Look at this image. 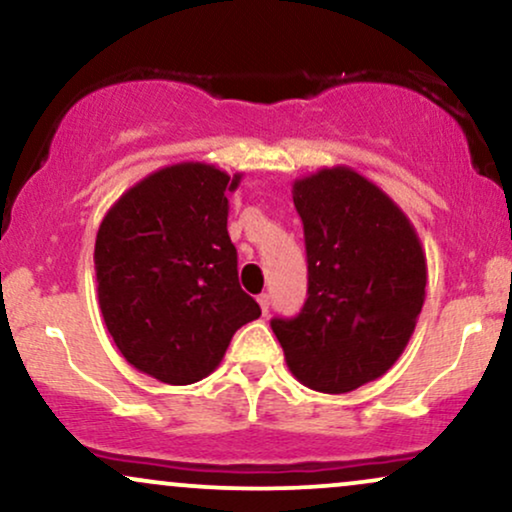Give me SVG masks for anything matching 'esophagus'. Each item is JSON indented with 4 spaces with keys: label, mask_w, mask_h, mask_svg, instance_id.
Wrapping results in <instances>:
<instances>
[{
    "label": "esophagus",
    "mask_w": 512,
    "mask_h": 512,
    "mask_svg": "<svg viewBox=\"0 0 512 512\" xmlns=\"http://www.w3.org/2000/svg\"><path fill=\"white\" fill-rule=\"evenodd\" d=\"M257 303H260L262 313L267 315V310H269V296H267V293H260V296H257Z\"/></svg>",
    "instance_id": "34e87169"
}]
</instances>
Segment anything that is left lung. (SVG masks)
I'll return each instance as SVG.
<instances>
[{
  "mask_svg": "<svg viewBox=\"0 0 512 512\" xmlns=\"http://www.w3.org/2000/svg\"><path fill=\"white\" fill-rule=\"evenodd\" d=\"M308 252V301L272 320L298 383L344 395L373 383L407 349L426 301V252L409 216L349 166L293 180Z\"/></svg>",
  "mask_w": 512,
  "mask_h": 512,
  "instance_id": "obj_1",
  "label": "left lung"
}]
</instances>
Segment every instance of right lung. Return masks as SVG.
Listing matches in <instances>:
<instances>
[{"label": "right lung", "instance_id": "1", "mask_svg": "<svg viewBox=\"0 0 512 512\" xmlns=\"http://www.w3.org/2000/svg\"><path fill=\"white\" fill-rule=\"evenodd\" d=\"M243 173L163 166L122 192L98 226V305L129 366L166 385L214 373L238 327L262 315L240 289L228 192Z\"/></svg>", "mask_w": 512, "mask_h": 512}]
</instances>
